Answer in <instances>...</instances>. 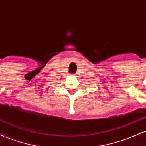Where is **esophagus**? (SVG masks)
I'll return each instance as SVG.
<instances>
[{
  "mask_svg": "<svg viewBox=\"0 0 146 146\" xmlns=\"http://www.w3.org/2000/svg\"><path fill=\"white\" fill-rule=\"evenodd\" d=\"M73 75H75V74H73Z\"/></svg>",
  "mask_w": 146,
  "mask_h": 146,
  "instance_id": "obj_1",
  "label": "esophagus"
}]
</instances>
